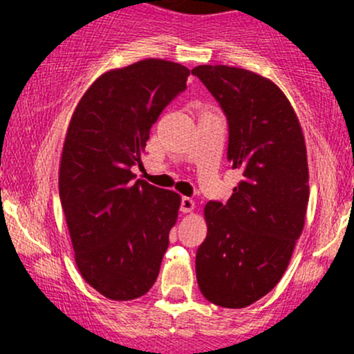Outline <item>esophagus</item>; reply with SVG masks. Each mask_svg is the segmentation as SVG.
I'll use <instances>...</instances> for the list:
<instances>
[{
	"label": "esophagus",
	"mask_w": 354,
	"mask_h": 354,
	"mask_svg": "<svg viewBox=\"0 0 354 354\" xmlns=\"http://www.w3.org/2000/svg\"><path fill=\"white\" fill-rule=\"evenodd\" d=\"M193 209H194V201L188 196L181 198V211H183V213H191Z\"/></svg>",
	"instance_id": "1"
}]
</instances>
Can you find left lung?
I'll return each mask as SVG.
<instances>
[{"label": "left lung", "mask_w": 354, "mask_h": 354, "mask_svg": "<svg viewBox=\"0 0 354 354\" xmlns=\"http://www.w3.org/2000/svg\"><path fill=\"white\" fill-rule=\"evenodd\" d=\"M191 73L228 118V160L241 171L226 205L205 206L208 234L196 253L198 286L213 304L245 308L278 284L303 231L306 143L293 106L271 80L226 64Z\"/></svg>", "instance_id": "left-lung-1"}]
</instances>
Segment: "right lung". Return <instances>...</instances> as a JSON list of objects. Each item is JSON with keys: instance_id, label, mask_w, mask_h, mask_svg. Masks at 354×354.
<instances>
[{"instance_id": "1", "label": "right lung", "mask_w": 354, "mask_h": 354, "mask_svg": "<svg viewBox=\"0 0 354 354\" xmlns=\"http://www.w3.org/2000/svg\"><path fill=\"white\" fill-rule=\"evenodd\" d=\"M189 70L166 59H141L100 76L73 111L59 161V200L75 261L104 298L129 301L156 281L178 219L181 196L145 180L149 129Z\"/></svg>"}]
</instances>
